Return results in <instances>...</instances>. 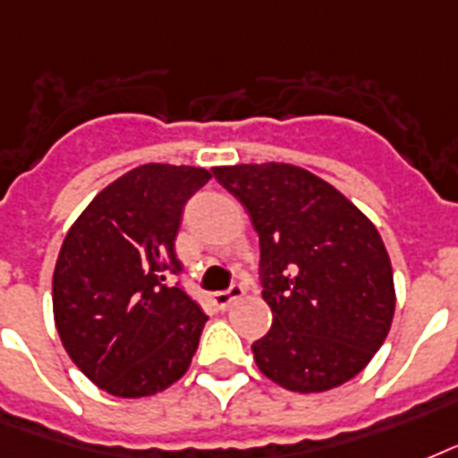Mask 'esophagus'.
<instances>
[{
    "label": "esophagus",
    "mask_w": 458,
    "mask_h": 458,
    "mask_svg": "<svg viewBox=\"0 0 458 458\" xmlns=\"http://www.w3.org/2000/svg\"><path fill=\"white\" fill-rule=\"evenodd\" d=\"M243 296V286L233 284L229 292H217L212 293V306L219 308V310H226V308L232 306L233 301H239Z\"/></svg>",
    "instance_id": "obj_1"
}]
</instances>
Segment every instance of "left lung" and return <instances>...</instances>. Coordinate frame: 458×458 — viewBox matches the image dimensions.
Returning <instances> with one entry per match:
<instances>
[{
	"label": "left lung",
	"mask_w": 458,
	"mask_h": 458,
	"mask_svg": "<svg viewBox=\"0 0 458 458\" xmlns=\"http://www.w3.org/2000/svg\"><path fill=\"white\" fill-rule=\"evenodd\" d=\"M260 236L272 327L253 344L260 373L299 394L327 392L370 363L396 293L380 232L349 198L286 162L212 166Z\"/></svg>",
	"instance_id": "1"
}]
</instances>
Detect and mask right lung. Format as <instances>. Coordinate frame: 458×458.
Segmentation results:
<instances>
[{
    "mask_svg": "<svg viewBox=\"0 0 458 458\" xmlns=\"http://www.w3.org/2000/svg\"><path fill=\"white\" fill-rule=\"evenodd\" d=\"M203 166L140 165L90 200L52 277L55 325L88 380L119 399L157 394L189 370L208 315L181 286L174 241Z\"/></svg>",
    "mask_w": 458,
    "mask_h": 458,
    "instance_id": "right-lung-1",
    "label": "right lung"
}]
</instances>
